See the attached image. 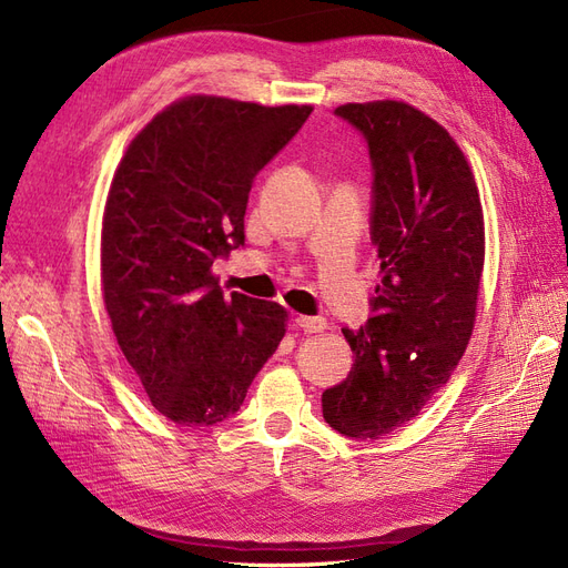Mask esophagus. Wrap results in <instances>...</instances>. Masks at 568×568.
Returning <instances> with one entry per match:
<instances>
[{
  "label": "esophagus",
  "mask_w": 568,
  "mask_h": 568,
  "mask_svg": "<svg viewBox=\"0 0 568 568\" xmlns=\"http://www.w3.org/2000/svg\"><path fill=\"white\" fill-rule=\"evenodd\" d=\"M295 323L297 326L304 331V333H323L326 331V318H321V316H304V314H297L295 316Z\"/></svg>",
  "instance_id": "1"
}]
</instances>
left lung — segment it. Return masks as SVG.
Segmentation results:
<instances>
[{
    "label": "left lung",
    "instance_id": "1",
    "mask_svg": "<svg viewBox=\"0 0 568 568\" xmlns=\"http://www.w3.org/2000/svg\"><path fill=\"white\" fill-rule=\"evenodd\" d=\"M374 164L371 242L381 285L347 378L323 393V418L354 440L409 424L449 381L476 323L485 223L471 166L445 128L397 100L343 104Z\"/></svg>",
    "mask_w": 568,
    "mask_h": 568
}]
</instances>
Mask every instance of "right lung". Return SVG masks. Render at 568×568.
<instances>
[{
    "label": "right lung",
    "instance_id": "right-lung-1",
    "mask_svg": "<svg viewBox=\"0 0 568 568\" xmlns=\"http://www.w3.org/2000/svg\"><path fill=\"white\" fill-rule=\"evenodd\" d=\"M310 113V104L190 94L142 128L113 173L104 306L152 407L178 426L235 414L285 335V306L223 297L212 266L245 242L254 175Z\"/></svg>",
    "mask_w": 568,
    "mask_h": 568
}]
</instances>
